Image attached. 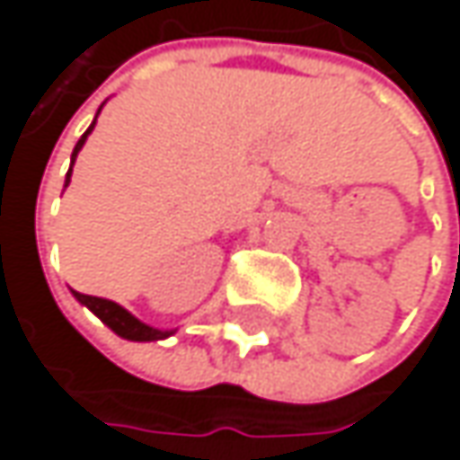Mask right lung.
Here are the masks:
<instances>
[{
	"label": "right lung",
	"mask_w": 460,
	"mask_h": 460,
	"mask_svg": "<svg viewBox=\"0 0 460 460\" xmlns=\"http://www.w3.org/2000/svg\"><path fill=\"white\" fill-rule=\"evenodd\" d=\"M98 114H101V109H98ZM95 119H98V117H95ZM93 128H95V122L90 125V130H87V133L79 138V143L74 146L71 164H74L76 154L82 151V146H84L87 136L93 133ZM68 181H71V170H68V175H66V186H68ZM71 293H74V298H76L82 306H87L98 320L103 322V324H109L119 338H128V341H162V338L172 335V330H156V327H148L146 322H140L138 317H133L128 309H122V306H119V304H114V301L95 298V296H84V293H76V290H71Z\"/></svg>",
	"instance_id": "add662e5"
}]
</instances>
